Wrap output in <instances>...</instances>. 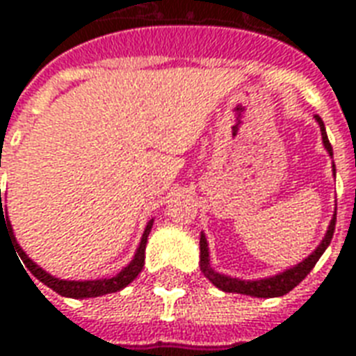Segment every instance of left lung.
Wrapping results in <instances>:
<instances>
[{
  "label": "left lung",
  "mask_w": 356,
  "mask_h": 356,
  "mask_svg": "<svg viewBox=\"0 0 356 356\" xmlns=\"http://www.w3.org/2000/svg\"><path fill=\"white\" fill-rule=\"evenodd\" d=\"M314 120H316V124L321 127L322 145H324V148H326V152H328L330 156H334V152H332V145H330L328 140V135H326L324 122L321 120V116H314ZM332 171H334V177H336V165H332ZM334 229H336V213H334L332 221H330L328 231L324 234V238L321 240V244L316 246V250H314L313 254L309 255V257H305L303 261H299L298 265H293V267L286 268L282 273H278V275L267 276V278H259V280H242V278H236V276H227L213 270L211 265H209L208 240H206V234L202 232L200 270L213 286H217L219 290L229 291V293H244V296H252V298H280L284 293H288V291L293 290V288L313 270L316 261L321 259V255L324 254L326 248L330 246L332 236H334Z\"/></svg>",
  "instance_id": "1"
}]
</instances>
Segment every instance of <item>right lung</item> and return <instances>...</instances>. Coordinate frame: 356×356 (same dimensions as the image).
I'll return each instance as SVG.
<instances>
[{"instance_id": "add662e5", "label": "right lung", "mask_w": 356, "mask_h": 356, "mask_svg": "<svg viewBox=\"0 0 356 356\" xmlns=\"http://www.w3.org/2000/svg\"><path fill=\"white\" fill-rule=\"evenodd\" d=\"M3 204H1V191H0V232L1 229L9 232V236L13 240V246L19 254L20 261L26 265V268L32 273V275L43 282L45 286H49L51 290L57 291L65 298H74V299H83V298H99V296H106V293H114V291H120L122 288H125L127 284H131L139 273L143 270V265H145V248H147V238L150 234V229H152V223L154 219H150L145 227V232L140 236L139 248L133 255V259L129 261L127 267H124L118 275L110 276V278H97V280H63V278H57V276L49 275L47 270H43L40 265H35L30 257L26 255V252L19 246V242L13 234L11 221L7 219V216H3Z\"/></svg>"}]
</instances>
